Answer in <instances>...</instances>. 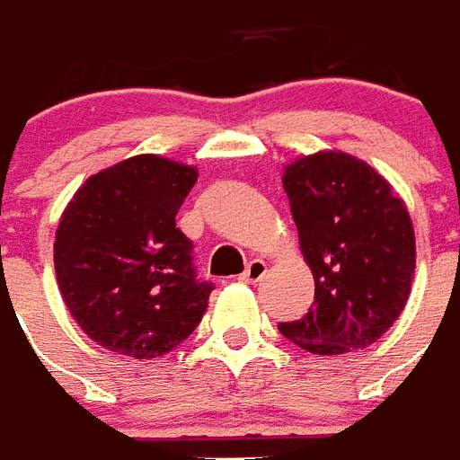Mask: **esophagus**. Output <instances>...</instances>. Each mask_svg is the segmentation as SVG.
Masks as SVG:
<instances>
[{
  "label": "esophagus",
  "instance_id": "obj_1",
  "mask_svg": "<svg viewBox=\"0 0 460 460\" xmlns=\"http://www.w3.org/2000/svg\"><path fill=\"white\" fill-rule=\"evenodd\" d=\"M266 273H268L266 261L253 259L252 263L247 266V270L242 273V280H244V282H259V280H263V275H266Z\"/></svg>",
  "mask_w": 460,
  "mask_h": 460
}]
</instances>
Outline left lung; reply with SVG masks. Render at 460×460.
Returning a JSON list of instances; mask_svg holds the SVG:
<instances>
[{
	"label": "left lung",
	"mask_w": 460,
	"mask_h": 460,
	"mask_svg": "<svg viewBox=\"0 0 460 460\" xmlns=\"http://www.w3.org/2000/svg\"><path fill=\"white\" fill-rule=\"evenodd\" d=\"M282 187L315 294L301 321L278 330L311 354L370 347L409 301L416 273L409 208L376 168L337 149L288 164Z\"/></svg>",
	"instance_id": "obj_1"
}]
</instances>
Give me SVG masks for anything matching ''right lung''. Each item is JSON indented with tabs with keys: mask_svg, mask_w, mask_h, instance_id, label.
<instances>
[{
	"mask_svg": "<svg viewBox=\"0 0 460 460\" xmlns=\"http://www.w3.org/2000/svg\"><path fill=\"white\" fill-rule=\"evenodd\" d=\"M197 168L139 154L84 180L54 237L58 292L99 347L156 358L182 344L208 306L192 242L175 227Z\"/></svg>",
	"mask_w": 460,
	"mask_h": 460,
	"instance_id": "1",
	"label": "right lung"
}]
</instances>
